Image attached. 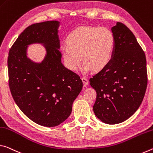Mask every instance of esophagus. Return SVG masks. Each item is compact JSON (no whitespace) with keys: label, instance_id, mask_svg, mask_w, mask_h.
I'll list each match as a JSON object with an SVG mask.
<instances>
[{"label":"esophagus","instance_id":"esophagus-1","mask_svg":"<svg viewBox=\"0 0 153 153\" xmlns=\"http://www.w3.org/2000/svg\"><path fill=\"white\" fill-rule=\"evenodd\" d=\"M81 79H82V82H83V85H84L85 87H86V86L88 85H89V80L87 79L86 77L82 76Z\"/></svg>","mask_w":153,"mask_h":153}]
</instances>
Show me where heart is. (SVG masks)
<instances>
[{
	"instance_id": "heart-1",
	"label": "heart",
	"mask_w": 153,
	"mask_h": 153,
	"mask_svg": "<svg viewBox=\"0 0 153 153\" xmlns=\"http://www.w3.org/2000/svg\"><path fill=\"white\" fill-rule=\"evenodd\" d=\"M66 44L61 47L65 64L75 71L82 61V71H100L106 67L113 55L115 38L105 27L79 26L68 34Z\"/></svg>"
}]
</instances>
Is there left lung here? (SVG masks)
<instances>
[{
  "instance_id": "left-lung-1",
  "label": "left lung",
  "mask_w": 153,
  "mask_h": 153,
  "mask_svg": "<svg viewBox=\"0 0 153 153\" xmlns=\"http://www.w3.org/2000/svg\"><path fill=\"white\" fill-rule=\"evenodd\" d=\"M113 55L107 66L89 79L97 93L93 109L100 121L118 124L131 117L143 100L147 86L146 60L134 34L117 22Z\"/></svg>"
}]
</instances>
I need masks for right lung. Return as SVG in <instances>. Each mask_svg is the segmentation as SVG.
I'll return each mask as SVG.
<instances>
[{
    "label": "right lung",
    "instance_id": "1",
    "mask_svg": "<svg viewBox=\"0 0 153 153\" xmlns=\"http://www.w3.org/2000/svg\"><path fill=\"white\" fill-rule=\"evenodd\" d=\"M59 22L32 24L22 32L9 52V85L17 106L40 126L56 127L71 115L72 104L82 88L79 75L62 63ZM32 44H41L46 54L41 62L27 57Z\"/></svg>",
    "mask_w": 153,
    "mask_h": 153
}]
</instances>
